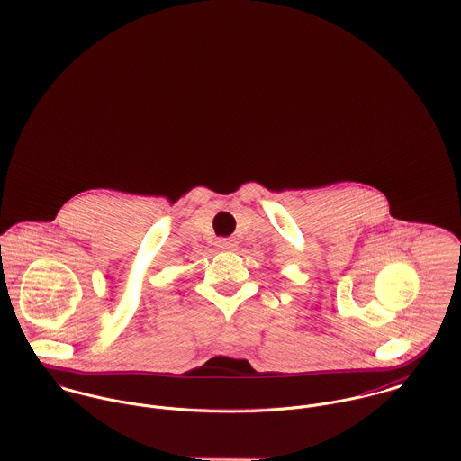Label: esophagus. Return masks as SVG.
<instances>
[{
    "label": "esophagus",
    "instance_id": "1",
    "mask_svg": "<svg viewBox=\"0 0 461 461\" xmlns=\"http://www.w3.org/2000/svg\"><path fill=\"white\" fill-rule=\"evenodd\" d=\"M216 247L221 249V250H234L236 249V241L229 240V238H223V240H218Z\"/></svg>",
    "mask_w": 461,
    "mask_h": 461
}]
</instances>
